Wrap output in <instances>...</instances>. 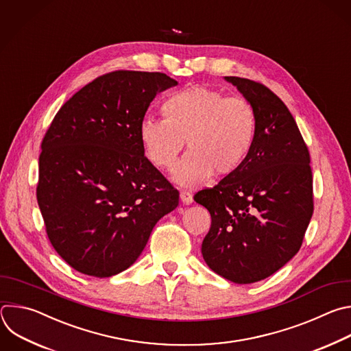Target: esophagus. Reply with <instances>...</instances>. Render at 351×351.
Segmentation results:
<instances>
[{"mask_svg": "<svg viewBox=\"0 0 351 351\" xmlns=\"http://www.w3.org/2000/svg\"><path fill=\"white\" fill-rule=\"evenodd\" d=\"M180 197H181V202L184 204H191L193 202V197H192V193L188 192V191H181L180 192Z\"/></svg>", "mask_w": 351, "mask_h": 351, "instance_id": "34e87169", "label": "esophagus"}]
</instances>
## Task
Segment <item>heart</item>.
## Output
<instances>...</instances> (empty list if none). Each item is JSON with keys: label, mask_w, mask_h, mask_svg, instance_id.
Here are the masks:
<instances>
[{"label": "heart", "mask_w": 351, "mask_h": 351, "mask_svg": "<svg viewBox=\"0 0 351 351\" xmlns=\"http://www.w3.org/2000/svg\"><path fill=\"white\" fill-rule=\"evenodd\" d=\"M165 119L145 117L139 139L151 163L171 170L185 147L188 155L174 178L188 186L210 177H228L247 160L257 135V112L242 97L193 86L171 94L162 106Z\"/></svg>", "instance_id": "1"}]
</instances>
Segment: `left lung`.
Wrapping results in <instances>:
<instances>
[{
	"mask_svg": "<svg viewBox=\"0 0 351 351\" xmlns=\"http://www.w3.org/2000/svg\"><path fill=\"white\" fill-rule=\"evenodd\" d=\"M254 106L258 125L247 160L213 188L195 193L212 226L206 264L235 284H253L300 249L314 212L310 154L287 105L264 84L226 77Z\"/></svg>",
	"mask_w": 351,
	"mask_h": 351,
	"instance_id": "8db88e82",
	"label": "left lung"
}]
</instances>
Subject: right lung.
Segmentation results:
<instances>
[{
  "label": "right lung",
  "mask_w": 351,
  "mask_h": 351,
  "mask_svg": "<svg viewBox=\"0 0 351 351\" xmlns=\"http://www.w3.org/2000/svg\"><path fill=\"white\" fill-rule=\"evenodd\" d=\"M177 82L116 70L77 91L55 114L38 158L37 202L48 239L76 271L108 278L143 253L178 191L145 156L139 124Z\"/></svg>",
  "instance_id": "right-lung-1"
}]
</instances>
